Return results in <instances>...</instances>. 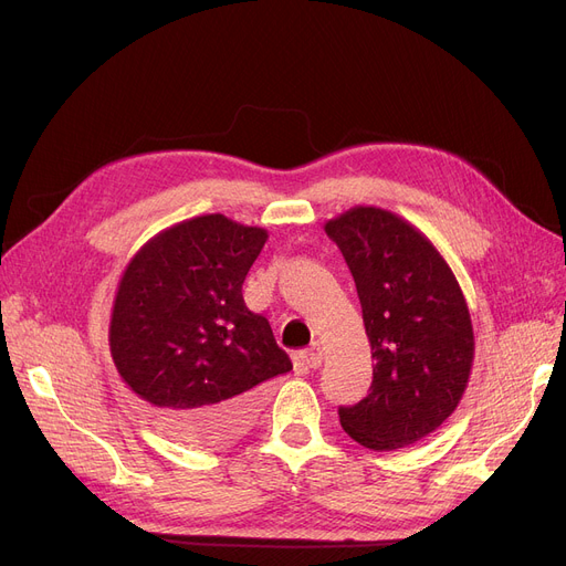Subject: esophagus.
Wrapping results in <instances>:
<instances>
[{
	"label": "esophagus",
	"instance_id": "34e87169",
	"mask_svg": "<svg viewBox=\"0 0 566 566\" xmlns=\"http://www.w3.org/2000/svg\"><path fill=\"white\" fill-rule=\"evenodd\" d=\"M298 360H301L305 367H310V369H316V367H321V363H323V353H321L318 344H312L307 350H301Z\"/></svg>",
	"mask_w": 566,
	"mask_h": 566
}]
</instances>
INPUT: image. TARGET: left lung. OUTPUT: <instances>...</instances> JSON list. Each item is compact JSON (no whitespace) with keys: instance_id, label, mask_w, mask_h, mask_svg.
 Segmentation results:
<instances>
[{"instance_id":"8db88e82","label":"left lung","mask_w":566,"mask_h":566,"mask_svg":"<svg viewBox=\"0 0 566 566\" xmlns=\"http://www.w3.org/2000/svg\"><path fill=\"white\" fill-rule=\"evenodd\" d=\"M363 307L374 380L355 406H339L344 431L392 452L436 431L457 410L472 369L474 337L461 286L429 238L376 206L325 222Z\"/></svg>"}]
</instances>
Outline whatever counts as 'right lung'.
Masks as SVG:
<instances>
[{"instance_id": "add662e5", "label": "right lung", "mask_w": 566, "mask_h": 566, "mask_svg": "<svg viewBox=\"0 0 566 566\" xmlns=\"http://www.w3.org/2000/svg\"><path fill=\"white\" fill-rule=\"evenodd\" d=\"M265 229L220 213L154 235L118 282L109 350L128 388L192 448L241 436L259 385L293 369L271 323L245 307L243 282Z\"/></svg>"}]
</instances>
